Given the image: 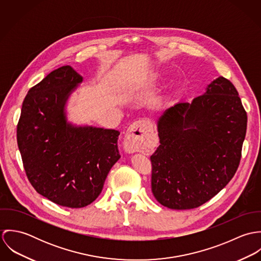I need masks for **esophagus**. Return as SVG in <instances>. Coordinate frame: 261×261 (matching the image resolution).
<instances>
[{"label": "esophagus", "instance_id": "34e87169", "mask_svg": "<svg viewBox=\"0 0 261 261\" xmlns=\"http://www.w3.org/2000/svg\"><path fill=\"white\" fill-rule=\"evenodd\" d=\"M152 133V124L151 122L142 118L137 121H135L127 129L124 142H123V148L127 152H135L139 151L144 147L146 144L149 134Z\"/></svg>", "mask_w": 261, "mask_h": 261}]
</instances>
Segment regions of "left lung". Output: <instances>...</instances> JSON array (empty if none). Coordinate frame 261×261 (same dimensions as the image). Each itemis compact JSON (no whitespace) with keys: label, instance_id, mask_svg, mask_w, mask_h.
Instances as JSON below:
<instances>
[{"label":"left lung","instance_id":"obj_1","mask_svg":"<svg viewBox=\"0 0 261 261\" xmlns=\"http://www.w3.org/2000/svg\"><path fill=\"white\" fill-rule=\"evenodd\" d=\"M160 146L150 155L151 192L174 210L197 208L235 175L247 114L235 86L222 76L191 103L179 102L158 119Z\"/></svg>","mask_w":261,"mask_h":261}]
</instances>
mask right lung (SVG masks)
Masks as SVG:
<instances>
[{"label":"right lung","mask_w":261,"mask_h":261,"mask_svg":"<svg viewBox=\"0 0 261 261\" xmlns=\"http://www.w3.org/2000/svg\"><path fill=\"white\" fill-rule=\"evenodd\" d=\"M82 80L69 65L49 73L28 91L17 125L29 182L43 197L68 208L92 203L120 158L118 130L67 121L66 101Z\"/></svg>","instance_id":"1"}]
</instances>
